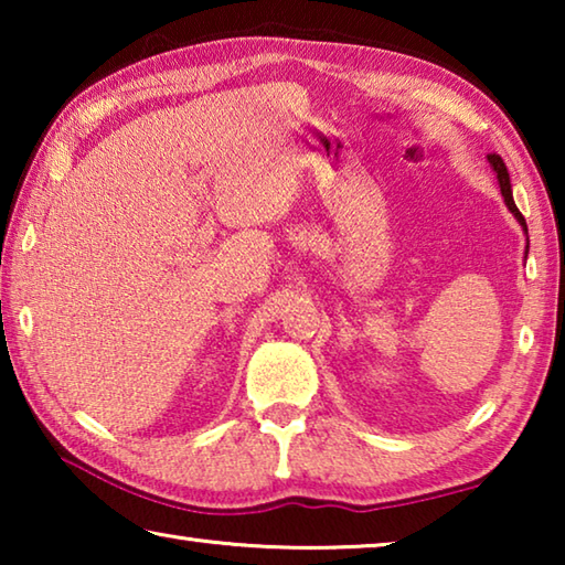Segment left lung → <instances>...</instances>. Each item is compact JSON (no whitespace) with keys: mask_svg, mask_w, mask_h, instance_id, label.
I'll use <instances>...</instances> for the list:
<instances>
[{"mask_svg":"<svg viewBox=\"0 0 565 565\" xmlns=\"http://www.w3.org/2000/svg\"><path fill=\"white\" fill-rule=\"evenodd\" d=\"M489 164H491V169H493L495 179H499V186H501V194H503L505 206H509V212H511L515 218H519V224L523 226V232L529 234V228H525V218H523V214L519 212V206H515V202H513L511 177H509V169H505V164H503V159H501L499 154H489Z\"/></svg>","mask_w":565,"mask_h":565,"instance_id":"obj_1","label":"left lung"}]
</instances>
